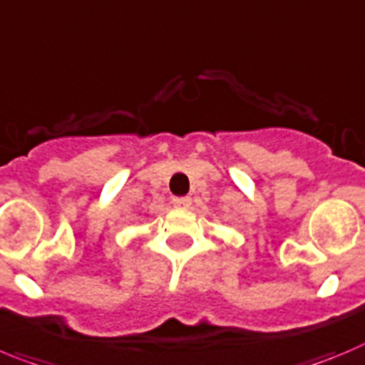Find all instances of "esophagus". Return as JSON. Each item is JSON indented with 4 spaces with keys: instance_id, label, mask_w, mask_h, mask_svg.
<instances>
[{
    "instance_id": "1",
    "label": "esophagus",
    "mask_w": 365,
    "mask_h": 365,
    "mask_svg": "<svg viewBox=\"0 0 365 365\" xmlns=\"http://www.w3.org/2000/svg\"><path fill=\"white\" fill-rule=\"evenodd\" d=\"M173 205L177 208H190L192 206V199L190 197H173Z\"/></svg>"
}]
</instances>
